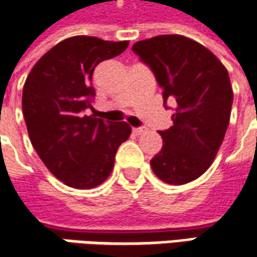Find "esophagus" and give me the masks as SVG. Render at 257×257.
<instances>
[{
  "instance_id": "34e87169",
  "label": "esophagus",
  "mask_w": 257,
  "mask_h": 257,
  "mask_svg": "<svg viewBox=\"0 0 257 257\" xmlns=\"http://www.w3.org/2000/svg\"><path fill=\"white\" fill-rule=\"evenodd\" d=\"M132 132H134L135 135H141V134L145 132V128H134L132 129Z\"/></svg>"
}]
</instances>
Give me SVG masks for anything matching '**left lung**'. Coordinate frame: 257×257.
I'll list each match as a JSON object with an SVG mask.
<instances>
[{"mask_svg": "<svg viewBox=\"0 0 257 257\" xmlns=\"http://www.w3.org/2000/svg\"><path fill=\"white\" fill-rule=\"evenodd\" d=\"M164 89L175 100L174 125L160 131L164 145L151 160L164 183L187 184L206 173L229 126L233 89L227 69L203 44L180 34H164L134 44Z\"/></svg>", "mask_w": 257, "mask_h": 257, "instance_id": "8db88e82", "label": "left lung"}]
</instances>
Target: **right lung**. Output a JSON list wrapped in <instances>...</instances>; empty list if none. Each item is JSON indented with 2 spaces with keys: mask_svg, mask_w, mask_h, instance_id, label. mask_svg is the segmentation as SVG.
<instances>
[{
  "mask_svg": "<svg viewBox=\"0 0 257 257\" xmlns=\"http://www.w3.org/2000/svg\"><path fill=\"white\" fill-rule=\"evenodd\" d=\"M129 41L74 36L34 64L23 89L28 137L41 161L66 185L87 190L110 175L115 154L131 135L126 122L86 115L95 89L92 74L103 60L126 50Z\"/></svg>",
  "mask_w": 257,
  "mask_h": 257,
  "instance_id": "right-lung-1",
  "label": "right lung"
}]
</instances>
